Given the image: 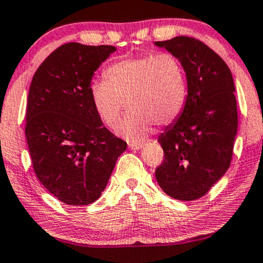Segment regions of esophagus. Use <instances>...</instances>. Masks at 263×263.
I'll list each match as a JSON object with an SVG mask.
<instances>
[{"label":"esophagus","mask_w":263,"mask_h":263,"mask_svg":"<svg viewBox=\"0 0 263 263\" xmlns=\"http://www.w3.org/2000/svg\"><path fill=\"white\" fill-rule=\"evenodd\" d=\"M143 147H144V143H129L128 144L129 149H134V151L142 149V148H143Z\"/></svg>","instance_id":"34e87169"}]
</instances>
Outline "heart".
Wrapping results in <instances>:
<instances>
[{"mask_svg": "<svg viewBox=\"0 0 263 263\" xmlns=\"http://www.w3.org/2000/svg\"><path fill=\"white\" fill-rule=\"evenodd\" d=\"M105 78L90 84L91 104L104 125L114 128L126 103L128 114L118 134L129 142L143 141L152 125L172 123L185 106V69L172 53L122 59L106 69Z\"/></svg>", "mask_w": 263, "mask_h": 263, "instance_id": "1", "label": "heart"}]
</instances>
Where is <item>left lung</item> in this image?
<instances>
[{"mask_svg": "<svg viewBox=\"0 0 263 263\" xmlns=\"http://www.w3.org/2000/svg\"><path fill=\"white\" fill-rule=\"evenodd\" d=\"M154 45L180 60L187 83L181 114L158 138L164 162L156 179L170 197L194 201L230 166L238 132L235 85L223 59L200 40L176 36Z\"/></svg>", "mask_w": 263, "mask_h": 263, "instance_id": "1", "label": "left lung"}]
</instances>
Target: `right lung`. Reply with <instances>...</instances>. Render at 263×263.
Wrapping results in <instances>:
<instances>
[{
	"label": "right lung",
	"mask_w": 263,
	"mask_h": 263,
	"mask_svg": "<svg viewBox=\"0 0 263 263\" xmlns=\"http://www.w3.org/2000/svg\"><path fill=\"white\" fill-rule=\"evenodd\" d=\"M115 51L65 44L31 81L25 125L31 163L44 187L66 204L96 202L127 147L104 127L89 96L94 73Z\"/></svg>",
	"instance_id": "add662e5"
}]
</instances>
